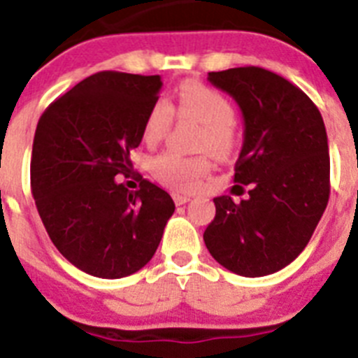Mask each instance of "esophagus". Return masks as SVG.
Returning <instances> with one entry per match:
<instances>
[{
    "mask_svg": "<svg viewBox=\"0 0 358 358\" xmlns=\"http://www.w3.org/2000/svg\"><path fill=\"white\" fill-rule=\"evenodd\" d=\"M173 199H175L176 205H185L187 201H191V196H189V194H180V192H175V194H173Z\"/></svg>",
    "mask_w": 358,
    "mask_h": 358,
    "instance_id": "obj_1",
    "label": "esophagus"
}]
</instances>
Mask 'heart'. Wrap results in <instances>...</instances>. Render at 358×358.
Segmentation results:
<instances>
[{"label":"heart","instance_id":"obj_1","mask_svg":"<svg viewBox=\"0 0 358 358\" xmlns=\"http://www.w3.org/2000/svg\"><path fill=\"white\" fill-rule=\"evenodd\" d=\"M173 114L201 124L199 150H208L215 157H227L235 144L234 108L223 94L199 82H185L180 87L175 103L157 101L144 119V139L150 144L162 141L173 123ZM210 171L208 157H183L167 151L151 162L157 180L175 189H192L201 176Z\"/></svg>","mask_w":358,"mask_h":358}]
</instances>
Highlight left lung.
<instances>
[{
	"instance_id": "left-lung-1",
	"label": "left lung",
	"mask_w": 358,
	"mask_h": 358,
	"mask_svg": "<svg viewBox=\"0 0 358 358\" xmlns=\"http://www.w3.org/2000/svg\"><path fill=\"white\" fill-rule=\"evenodd\" d=\"M208 82L243 112L234 182L250 185V196L237 203L214 198L215 217L203 241L228 271L271 275L305 250L327 208L330 155L323 117L301 89L262 67L208 73Z\"/></svg>"
}]
</instances>
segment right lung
Returning a JSON list of instances; mask_svg holds the SVG:
<instances>
[{
	"mask_svg": "<svg viewBox=\"0 0 358 358\" xmlns=\"http://www.w3.org/2000/svg\"><path fill=\"white\" fill-rule=\"evenodd\" d=\"M160 87L159 75L101 71L38 119L31 194L57 250L87 275L114 280L143 269L175 212L171 196L143 176L135 192L115 182L131 169Z\"/></svg>",
	"mask_w": 358,
	"mask_h": 358,
	"instance_id": "add662e5",
	"label": "right lung"
}]
</instances>
